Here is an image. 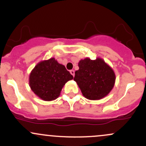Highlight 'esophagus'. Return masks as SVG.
<instances>
[{
    "label": "esophagus",
    "mask_w": 146,
    "mask_h": 146,
    "mask_svg": "<svg viewBox=\"0 0 146 146\" xmlns=\"http://www.w3.org/2000/svg\"><path fill=\"white\" fill-rule=\"evenodd\" d=\"M70 73H71V74L73 75V77H74V75H75V71H74V70H71V71H70Z\"/></svg>",
    "instance_id": "1"
}]
</instances>
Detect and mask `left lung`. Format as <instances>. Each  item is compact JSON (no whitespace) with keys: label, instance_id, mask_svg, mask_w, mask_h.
Wrapping results in <instances>:
<instances>
[{"label":"left lung","instance_id":"1","mask_svg":"<svg viewBox=\"0 0 146 146\" xmlns=\"http://www.w3.org/2000/svg\"><path fill=\"white\" fill-rule=\"evenodd\" d=\"M79 70L73 80L78 84L84 98L99 100L109 94L115 83V72L103 59L93 60L86 58L78 63Z\"/></svg>","mask_w":146,"mask_h":146}]
</instances>
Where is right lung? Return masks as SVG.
<instances>
[{
    "instance_id": "1",
    "label": "right lung",
    "mask_w": 146,
    "mask_h": 146,
    "mask_svg": "<svg viewBox=\"0 0 146 146\" xmlns=\"http://www.w3.org/2000/svg\"><path fill=\"white\" fill-rule=\"evenodd\" d=\"M73 79L65 66L52 58L37 64L30 73L29 83L38 98L52 101L60 96L65 84Z\"/></svg>"
}]
</instances>
